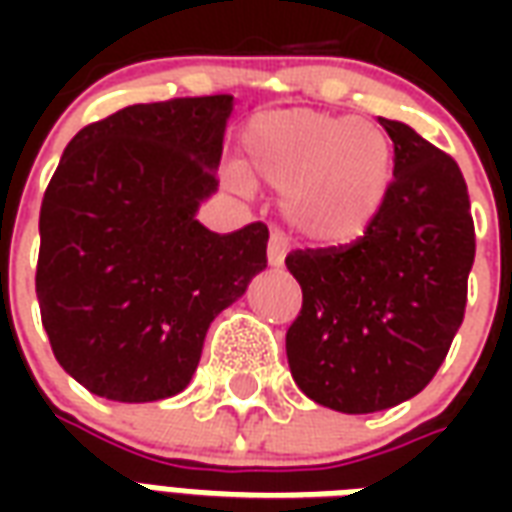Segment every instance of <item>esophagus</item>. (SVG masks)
Masks as SVG:
<instances>
[{"label": "esophagus", "instance_id": "1", "mask_svg": "<svg viewBox=\"0 0 512 512\" xmlns=\"http://www.w3.org/2000/svg\"><path fill=\"white\" fill-rule=\"evenodd\" d=\"M288 238H285V233H279V230H271V235H268V263L271 266H282L285 263V255H288Z\"/></svg>", "mask_w": 512, "mask_h": 512}]
</instances>
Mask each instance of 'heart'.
<instances>
[{"label":"heart","mask_w":512,"mask_h":512,"mask_svg":"<svg viewBox=\"0 0 512 512\" xmlns=\"http://www.w3.org/2000/svg\"><path fill=\"white\" fill-rule=\"evenodd\" d=\"M252 175L288 191L290 224L318 244H351L384 208L395 150L381 126L315 109H285L255 117L244 134ZM227 180L246 189L244 169Z\"/></svg>","instance_id":"obj_1"}]
</instances>
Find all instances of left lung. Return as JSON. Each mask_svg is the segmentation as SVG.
<instances>
[{
  "label": "left lung",
  "mask_w": 512,
  "mask_h": 512,
  "mask_svg": "<svg viewBox=\"0 0 512 512\" xmlns=\"http://www.w3.org/2000/svg\"><path fill=\"white\" fill-rule=\"evenodd\" d=\"M395 180L354 244L296 249L301 312L285 348L304 395L343 414L384 411L430 384L461 329L474 263L469 191L455 158L378 117Z\"/></svg>",
  "instance_id": "1"
}]
</instances>
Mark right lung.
Segmentation results:
<instances>
[{"instance_id": "1", "label": "right lung", "mask_w": 512, "mask_h": 512, "mask_svg": "<svg viewBox=\"0 0 512 512\" xmlns=\"http://www.w3.org/2000/svg\"><path fill=\"white\" fill-rule=\"evenodd\" d=\"M233 95L134 104L73 136L40 205L35 290L62 370L120 403L178 395L211 321L266 268L268 227L194 216Z\"/></svg>"}]
</instances>
